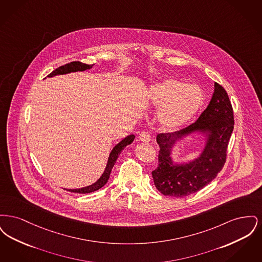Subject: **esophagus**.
<instances>
[{
  "mask_svg": "<svg viewBox=\"0 0 262 262\" xmlns=\"http://www.w3.org/2000/svg\"><path fill=\"white\" fill-rule=\"evenodd\" d=\"M138 138H139V140H140V141H143V142H148V141H150V139H151V137H150V135L148 134V132H145V130H143V132H141V133L139 134Z\"/></svg>",
  "mask_w": 262,
  "mask_h": 262,
  "instance_id": "34e87169",
  "label": "esophagus"
}]
</instances>
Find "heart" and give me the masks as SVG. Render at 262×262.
<instances>
[{
  "mask_svg": "<svg viewBox=\"0 0 262 262\" xmlns=\"http://www.w3.org/2000/svg\"><path fill=\"white\" fill-rule=\"evenodd\" d=\"M151 104L160 108L158 122L164 129L174 130L189 122L200 111L204 95L194 84L167 78L150 90Z\"/></svg>",
  "mask_w": 262,
  "mask_h": 262,
  "instance_id": "obj_1",
  "label": "heart"
}]
</instances>
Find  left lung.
I'll return each mask as SVG.
<instances>
[{
  "label": "left lung",
  "instance_id": "obj_1",
  "mask_svg": "<svg viewBox=\"0 0 262 262\" xmlns=\"http://www.w3.org/2000/svg\"><path fill=\"white\" fill-rule=\"evenodd\" d=\"M207 108L196 122L173 133L159 134L156 140L160 151L158 167L152 171L156 188L164 195L183 198L211 183L224 167L227 148L234 129V111L224 88L215 82ZM211 130L212 136L199 160L186 165L171 164L169 153L175 139L190 131Z\"/></svg>",
  "mask_w": 262,
  "mask_h": 262
}]
</instances>
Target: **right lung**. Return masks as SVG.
<instances>
[{"label": "right lung", "mask_w": 262, "mask_h": 262, "mask_svg": "<svg viewBox=\"0 0 262 262\" xmlns=\"http://www.w3.org/2000/svg\"><path fill=\"white\" fill-rule=\"evenodd\" d=\"M93 64H86V63H83L81 62H71L69 63H66L63 66L59 67L58 69H56L54 72H52L50 75L48 76H53V75H63V74H68V73H71V72H77V71H85L88 69H91ZM135 139V136L132 135V136H128V137L124 138L120 143H118L114 148H113L112 152L110 153V156H109V160H108V164H107V167L104 171L103 174L101 176L99 180L89 186V187H82V188H78V189H70L69 191H72V192H77V193H89V192H93L97 189H99L103 186H105V184L108 182L109 180V177L111 174V171H112L113 166L115 165V163L117 161L120 153L122 152V150L125 148L126 145L130 144Z\"/></svg>", "instance_id": "add662e5"}]
</instances>
